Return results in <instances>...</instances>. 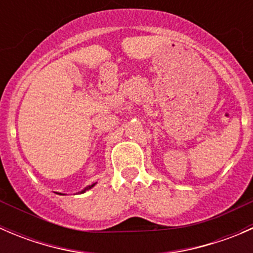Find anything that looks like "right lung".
Returning a JSON list of instances; mask_svg holds the SVG:
<instances>
[{
	"instance_id": "obj_1",
	"label": "right lung",
	"mask_w": 253,
	"mask_h": 253,
	"mask_svg": "<svg viewBox=\"0 0 253 253\" xmlns=\"http://www.w3.org/2000/svg\"><path fill=\"white\" fill-rule=\"evenodd\" d=\"M96 185V182H94V183H91V185H89V186H86V187L85 188H84V190H82L81 191V192H78V193H84V192H85V191H88V190H90V188L91 187H94V186H95ZM60 195H62V193H60Z\"/></svg>"
}]
</instances>
